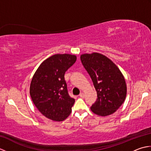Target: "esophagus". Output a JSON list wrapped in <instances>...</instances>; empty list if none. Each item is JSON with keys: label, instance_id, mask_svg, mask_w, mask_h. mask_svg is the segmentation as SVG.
Returning a JSON list of instances; mask_svg holds the SVG:
<instances>
[{"label": "esophagus", "instance_id": "1", "mask_svg": "<svg viewBox=\"0 0 151 151\" xmlns=\"http://www.w3.org/2000/svg\"><path fill=\"white\" fill-rule=\"evenodd\" d=\"M79 96L81 97H82V98L84 97V93H81V94L79 95Z\"/></svg>", "mask_w": 151, "mask_h": 151}]
</instances>
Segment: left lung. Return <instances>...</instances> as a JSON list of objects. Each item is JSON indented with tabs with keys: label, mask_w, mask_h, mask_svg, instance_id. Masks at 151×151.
Returning <instances> with one entry per match:
<instances>
[{
	"label": "left lung",
	"mask_w": 151,
	"mask_h": 151,
	"mask_svg": "<svg viewBox=\"0 0 151 151\" xmlns=\"http://www.w3.org/2000/svg\"><path fill=\"white\" fill-rule=\"evenodd\" d=\"M81 60L97 94L91 111L102 117L114 114L123 104L127 96V84L123 74L110 59L100 53L83 54Z\"/></svg>",
	"instance_id": "obj_1"
}]
</instances>
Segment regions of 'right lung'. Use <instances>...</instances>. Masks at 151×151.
<instances>
[{"instance_id": "obj_1", "label": "right lung", "mask_w": 151, "mask_h": 151, "mask_svg": "<svg viewBox=\"0 0 151 151\" xmlns=\"http://www.w3.org/2000/svg\"><path fill=\"white\" fill-rule=\"evenodd\" d=\"M76 60L75 55L54 54L40 64L32 79V100L37 110L49 119L62 121L71 112L75 101L68 94L64 75Z\"/></svg>"}]
</instances>
